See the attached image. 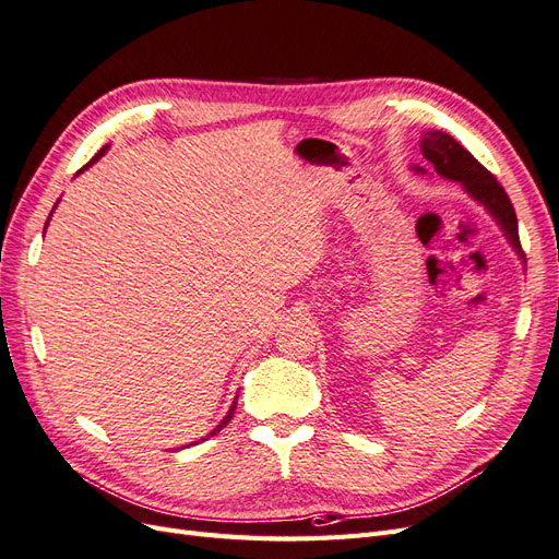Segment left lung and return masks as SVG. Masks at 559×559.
Segmentation results:
<instances>
[{"instance_id":"left-lung-1","label":"left lung","mask_w":559,"mask_h":559,"mask_svg":"<svg viewBox=\"0 0 559 559\" xmlns=\"http://www.w3.org/2000/svg\"><path fill=\"white\" fill-rule=\"evenodd\" d=\"M421 156L433 165V170L441 177L450 181H460L464 186V191L473 200H478L480 205L495 216V222L501 226L506 240L511 242V247L518 251V257L524 261L513 202L509 195H506L503 186L497 181V177L489 170H485V167L473 158L468 151L452 138V134L441 130H431L425 134V140H421ZM413 170L421 175L427 173L425 167H417V165Z\"/></svg>"}]
</instances>
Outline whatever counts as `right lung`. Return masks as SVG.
Returning <instances> with one entry per match:
<instances>
[{"label": "right lung", "mask_w": 559, "mask_h": 559, "mask_svg": "<svg viewBox=\"0 0 559 559\" xmlns=\"http://www.w3.org/2000/svg\"><path fill=\"white\" fill-rule=\"evenodd\" d=\"M105 151H107V146H105V148H103V151H99V154H97V156H95V158H93V160H91V163H88V165H93V163H95V160H97V158H99V156H103V154H105ZM88 165H86V167H88ZM86 167H83V170H86ZM50 214H53V212H50ZM48 218H50V216H48ZM46 226H48V222H46ZM235 403H238V401H233V405H230V411H228V413H226V417H224V419H222V421H218V425H216V429H212V431H210V436H214V433H218V431H222V429H224V427H226V425H228V421H230V417H233V411H235ZM202 441H205V438H202Z\"/></svg>", "instance_id": "obj_1"}]
</instances>
